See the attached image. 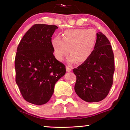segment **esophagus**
<instances>
[{
  "mask_svg": "<svg viewBox=\"0 0 130 130\" xmlns=\"http://www.w3.org/2000/svg\"><path fill=\"white\" fill-rule=\"evenodd\" d=\"M72 67L70 66H66V71L67 72H70L72 70Z\"/></svg>",
  "mask_w": 130,
  "mask_h": 130,
  "instance_id": "1",
  "label": "esophagus"
}]
</instances>
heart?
<instances>
[{
  "mask_svg": "<svg viewBox=\"0 0 130 130\" xmlns=\"http://www.w3.org/2000/svg\"><path fill=\"white\" fill-rule=\"evenodd\" d=\"M62 37L63 38L55 37L51 41L54 56L60 61L70 53L69 62L77 61L79 63H85L93 54L97 44V34L92 29L76 28L66 30Z\"/></svg>",
  "mask_w": 130,
  "mask_h": 130,
  "instance_id": "b5f03b06",
  "label": "heart"
}]
</instances>
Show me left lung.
<instances>
[{
    "label": "left lung",
    "mask_w": 130,
    "mask_h": 130,
    "mask_svg": "<svg viewBox=\"0 0 130 130\" xmlns=\"http://www.w3.org/2000/svg\"><path fill=\"white\" fill-rule=\"evenodd\" d=\"M93 54L88 61L73 70L76 76V93L83 101L97 102L105 98L113 83L114 56L109 41L102 32Z\"/></svg>",
    "instance_id": "obj_1"
}]
</instances>
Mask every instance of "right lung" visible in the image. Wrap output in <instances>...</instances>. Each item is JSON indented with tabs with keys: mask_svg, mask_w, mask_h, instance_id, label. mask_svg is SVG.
<instances>
[{
	"mask_svg": "<svg viewBox=\"0 0 130 130\" xmlns=\"http://www.w3.org/2000/svg\"><path fill=\"white\" fill-rule=\"evenodd\" d=\"M58 27L35 24L22 37L15 60L16 83L25 100L45 104L56 83L66 73V66L53 54L51 37Z\"/></svg>",
	"mask_w": 130,
	"mask_h": 130,
	"instance_id": "obj_1",
	"label": "right lung"
}]
</instances>
